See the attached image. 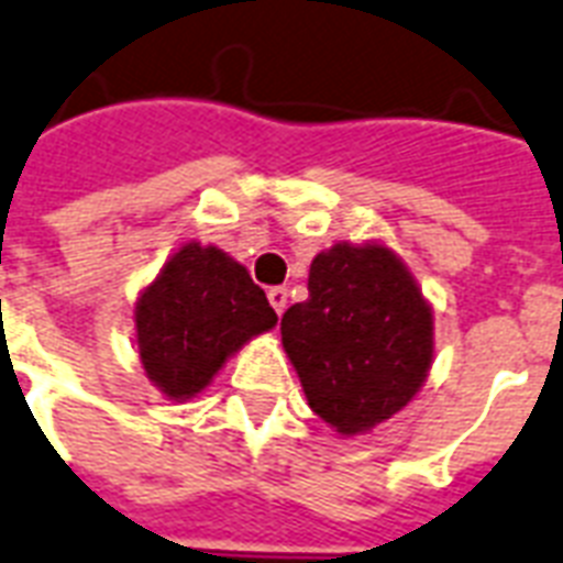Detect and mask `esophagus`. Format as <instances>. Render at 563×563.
Here are the masks:
<instances>
[{"mask_svg": "<svg viewBox=\"0 0 563 563\" xmlns=\"http://www.w3.org/2000/svg\"><path fill=\"white\" fill-rule=\"evenodd\" d=\"M267 299H269V305H273V311L282 317V313H285V308H287V290H285V287H269Z\"/></svg>", "mask_w": 563, "mask_h": 563, "instance_id": "esophagus-1", "label": "esophagus"}]
</instances>
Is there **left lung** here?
I'll list each match as a JSON object with an SVG mask.
<instances>
[{"label": "left lung", "instance_id": "left-lung-1", "mask_svg": "<svg viewBox=\"0 0 563 563\" xmlns=\"http://www.w3.org/2000/svg\"><path fill=\"white\" fill-rule=\"evenodd\" d=\"M282 346L311 411L352 438L420 394L434 313L390 246L341 241L311 261L308 299L282 317Z\"/></svg>", "mask_w": 563, "mask_h": 563}]
</instances>
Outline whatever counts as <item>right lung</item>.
<instances>
[{
    "label": "right lung",
    "instance_id": "1",
    "mask_svg": "<svg viewBox=\"0 0 563 563\" xmlns=\"http://www.w3.org/2000/svg\"><path fill=\"white\" fill-rule=\"evenodd\" d=\"M276 322L246 267L199 241L181 243L134 302L141 364L173 402L202 394L234 352Z\"/></svg>",
    "mask_w": 563,
    "mask_h": 563
}]
</instances>
